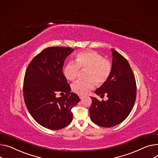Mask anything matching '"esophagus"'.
<instances>
[{"label": "esophagus", "instance_id": "34e87169", "mask_svg": "<svg viewBox=\"0 0 158 158\" xmlns=\"http://www.w3.org/2000/svg\"><path fill=\"white\" fill-rule=\"evenodd\" d=\"M79 97L82 100V99H83L84 96H83V95H82V94H79Z\"/></svg>", "mask_w": 158, "mask_h": 158}]
</instances>
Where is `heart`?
<instances>
[{"instance_id": "b5f03b06", "label": "heart", "mask_w": 158, "mask_h": 158, "mask_svg": "<svg viewBox=\"0 0 158 158\" xmlns=\"http://www.w3.org/2000/svg\"><path fill=\"white\" fill-rule=\"evenodd\" d=\"M80 69H88L85 80H77L72 85V89L79 94H85L95 86L102 85L109 78L112 65L110 60L104 58L94 51L80 52L76 55V62L69 61L65 66L64 73L70 80H75Z\"/></svg>"}]
</instances>
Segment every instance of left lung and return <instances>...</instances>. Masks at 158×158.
<instances>
[{"instance_id": "left-lung-1", "label": "left lung", "mask_w": 158, "mask_h": 158, "mask_svg": "<svg viewBox=\"0 0 158 158\" xmlns=\"http://www.w3.org/2000/svg\"><path fill=\"white\" fill-rule=\"evenodd\" d=\"M112 70L108 80L94 91L97 95L108 98L99 101L91 97L89 109L93 122L102 127H112L123 122L131 111L136 96L135 78L127 60L112 49Z\"/></svg>"}]
</instances>
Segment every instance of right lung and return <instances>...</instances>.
<instances>
[{
    "label": "right lung",
    "instance_id": "add662e5",
    "mask_svg": "<svg viewBox=\"0 0 158 158\" xmlns=\"http://www.w3.org/2000/svg\"><path fill=\"white\" fill-rule=\"evenodd\" d=\"M74 49L50 47L35 56L24 77L23 96L30 115L42 127L50 130L66 127L72 121L71 109L81 100L63 73L66 58ZM60 93L62 97H57Z\"/></svg>",
    "mask_w": 158,
    "mask_h": 158
}]
</instances>
